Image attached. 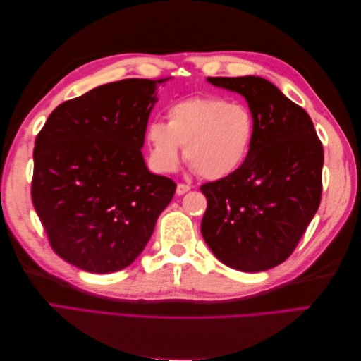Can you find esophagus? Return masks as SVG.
<instances>
[{
    "label": "esophagus",
    "instance_id": "obj_1",
    "mask_svg": "<svg viewBox=\"0 0 361 361\" xmlns=\"http://www.w3.org/2000/svg\"><path fill=\"white\" fill-rule=\"evenodd\" d=\"M190 190H191V185H188V183H178L176 194H178V195H182V194H185V192L190 191Z\"/></svg>",
    "mask_w": 361,
    "mask_h": 361
}]
</instances>
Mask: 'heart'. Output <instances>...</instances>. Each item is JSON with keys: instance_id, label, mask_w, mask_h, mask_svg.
Returning <instances> with one entry per match:
<instances>
[{"instance_id": "b5f03b06", "label": "heart", "mask_w": 361, "mask_h": 361, "mask_svg": "<svg viewBox=\"0 0 361 361\" xmlns=\"http://www.w3.org/2000/svg\"><path fill=\"white\" fill-rule=\"evenodd\" d=\"M167 122L154 120L146 130L157 170L171 173L183 157L202 178L216 180L247 159L256 133L253 111L245 104L218 96H194L171 104Z\"/></svg>"}]
</instances>
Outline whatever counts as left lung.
<instances>
[{"label": "left lung", "mask_w": 361, "mask_h": 361, "mask_svg": "<svg viewBox=\"0 0 361 361\" xmlns=\"http://www.w3.org/2000/svg\"><path fill=\"white\" fill-rule=\"evenodd\" d=\"M243 94L256 120L250 154L232 174L203 183L202 235L223 264L259 272L285 262L318 211L324 147L310 116L259 76H209Z\"/></svg>", "instance_id": "obj_1"}]
</instances>
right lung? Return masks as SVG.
<instances>
[{"instance_id": "add662e5", "label": "right lung", "mask_w": 361, "mask_h": 361, "mask_svg": "<svg viewBox=\"0 0 361 361\" xmlns=\"http://www.w3.org/2000/svg\"><path fill=\"white\" fill-rule=\"evenodd\" d=\"M170 78L104 84L60 104L36 137L31 200L56 253L84 271L138 257L176 183L146 167L141 147L157 89Z\"/></svg>"}]
</instances>
